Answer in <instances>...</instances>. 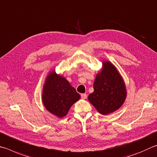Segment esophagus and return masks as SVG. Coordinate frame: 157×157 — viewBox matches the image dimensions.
<instances>
[{
	"label": "esophagus",
	"mask_w": 157,
	"mask_h": 157,
	"mask_svg": "<svg viewBox=\"0 0 157 157\" xmlns=\"http://www.w3.org/2000/svg\"><path fill=\"white\" fill-rule=\"evenodd\" d=\"M81 98H82V99H86V98H87V95H86V93L81 94Z\"/></svg>",
	"instance_id": "1"
}]
</instances>
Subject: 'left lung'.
Segmentation results:
<instances>
[{
    "mask_svg": "<svg viewBox=\"0 0 157 157\" xmlns=\"http://www.w3.org/2000/svg\"><path fill=\"white\" fill-rule=\"evenodd\" d=\"M94 91L88 99L101 115L119 109L126 98L124 82L117 69L109 61L103 62L101 71L96 75Z\"/></svg>",
    "mask_w": 157,
    "mask_h": 157,
    "instance_id": "8db88e82",
    "label": "left lung"
}]
</instances>
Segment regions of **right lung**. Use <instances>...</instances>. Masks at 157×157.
<instances>
[{
  "label": "right lung",
  "instance_id": "1",
  "mask_svg": "<svg viewBox=\"0 0 157 157\" xmlns=\"http://www.w3.org/2000/svg\"><path fill=\"white\" fill-rule=\"evenodd\" d=\"M79 98V94L63 77L57 75L54 71L48 75L42 99L46 109L51 113L58 117H63Z\"/></svg>",
  "mask_w": 157,
  "mask_h": 157
}]
</instances>
